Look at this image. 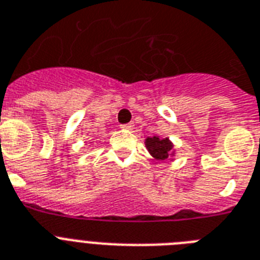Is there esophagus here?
<instances>
[{
  "instance_id": "34e87169",
  "label": "esophagus",
  "mask_w": 260,
  "mask_h": 260,
  "mask_svg": "<svg viewBox=\"0 0 260 260\" xmlns=\"http://www.w3.org/2000/svg\"><path fill=\"white\" fill-rule=\"evenodd\" d=\"M120 128L123 131H131L132 128H134V124L129 123V124H123V125H120Z\"/></svg>"
}]
</instances>
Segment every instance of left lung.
<instances>
[{"label":"left lung","mask_w":260,"mask_h":260,"mask_svg":"<svg viewBox=\"0 0 260 260\" xmlns=\"http://www.w3.org/2000/svg\"><path fill=\"white\" fill-rule=\"evenodd\" d=\"M145 147L150 156L154 157L156 160L164 161L168 160L169 157L174 156V145L168 137L161 139L160 136H152L145 139Z\"/></svg>","instance_id":"1"}]
</instances>
